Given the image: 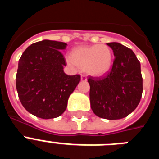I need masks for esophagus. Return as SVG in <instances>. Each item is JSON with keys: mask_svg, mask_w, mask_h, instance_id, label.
Segmentation results:
<instances>
[{"mask_svg": "<svg viewBox=\"0 0 159 159\" xmlns=\"http://www.w3.org/2000/svg\"><path fill=\"white\" fill-rule=\"evenodd\" d=\"M87 80H88V78H87L86 75H81V80L86 81Z\"/></svg>", "mask_w": 159, "mask_h": 159, "instance_id": "obj_1", "label": "esophagus"}]
</instances>
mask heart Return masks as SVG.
<instances>
[{
    "mask_svg": "<svg viewBox=\"0 0 159 159\" xmlns=\"http://www.w3.org/2000/svg\"><path fill=\"white\" fill-rule=\"evenodd\" d=\"M113 60L111 49L104 44L80 46L75 48L71 57L67 58V63L84 68L92 76H103L110 71Z\"/></svg>",
    "mask_w": 159,
    "mask_h": 159,
    "instance_id": "heart-1",
    "label": "heart"
}]
</instances>
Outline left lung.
<instances>
[{"label": "left lung", "instance_id": "1", "mask_svg": "<svg viewBox=\"0 0 159 159\" xmlns=\"http://www.w3.org/2000/svg\"><path fill=\"white\" fill-rule=\"evenodd\" d=\"M115 60L107 75L89 76L90 102L95 116L109 120L127 117L139 105L143 94L140 62L131 49L117 42L107 43Z\"/></svg>", "mask_w": 159, "mask_h": 159}]
</instances>
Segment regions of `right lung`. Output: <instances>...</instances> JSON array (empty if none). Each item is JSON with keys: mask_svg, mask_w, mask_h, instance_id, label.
I'll list each match as a JSON object with an SVG mask.
<instances>
[{"mask_svg": "<svg viewBox=\"0 0 159 159\" xmlns=\"http://www.w3.org/2000/svg\"><path fill=\"white\" fill-rule=\"evenodd\" d=\"M67 43L43 40L32 43L20 58L16 87L21 104L40 119L61 116L70 95L80 81V75H67L65 60L60 51Z\"/></svg>", "mask_w": 159, "mask_h": 159, "instance_id": "right-lung-1", "label": "right lung"}]
</instances>
